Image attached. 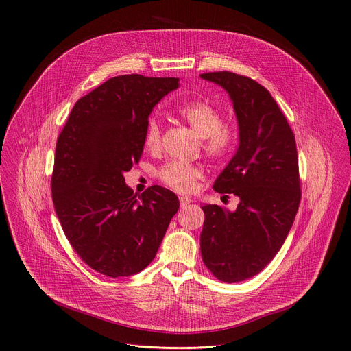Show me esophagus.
<instances>
[{"mask_svg": "<svg viewBox=\"0 0 351 351\" xmlns=\"http://www.w3.org/2000/svg\"><path fill=\"white\" fill-rule=\"evenodd\" d=\"M193 200H192V197H188V196H180L179 197V203H180V206L183 207V206H188V204H191Z\"/></svg>", "mask_w": 351, "mask_h": 351, "instance_id": "esophagus-1", "label": "esophagus"}]
</instances>
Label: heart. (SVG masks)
Wrapping results in <instances>:
<instances>
[{
	"mask_svg": "<svg viewBox=\"0 0 351 351\" xmlns=\"http://www.w3.org/2000/svg\"><path fill=\"white\" fill-rule=\"evenodd\" d=\"M172 112L179 120L188 124L199 136L203 152L212 159H224L236 148L239 132L231 123L223 121V112L207 100H186L179 103ZM162 130L155 117L147 121L144 131V145L148 151L156 152L160 148ZM203 171L200 167L182 162H169L158 171L159 180L176 192H192Z\"/></svg>",
	"mask_w": 351,
	"mask_h": 351,
	"instance_id": "b5f03b06",
	"label": "heart"
}]
</instances>
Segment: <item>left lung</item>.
Here are the masks:
<instances>
[{
    "label": "left lung",
    "mask_w": 351,
    "mask_h": 351,
    "mask_svg": "<svg viewBox=\"0 0 351 351\" xmlns=\"http://www.w3.org/2000/svg\"><path fill=\"white\" fill-rule=\"evenodd\" d=\"M202 79L220 84L232 100L240 145L215 182V191L236 195V212L206 204L200 234L207 269L227 284L261 272L282 247L300 203L296 143L287 117L271 93L254 79L210 72Z\"/></svg>",
    "instance_id": "left-lung-1"
}]
</instances>
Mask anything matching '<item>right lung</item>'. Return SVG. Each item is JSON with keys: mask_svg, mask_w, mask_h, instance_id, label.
<instances>
[{"mask_svg": "<svg viewBox=\"0 0 351 351\" xmlns=\"http://www.w3.org/2000/svg\"><path fill=\"white\" fill-rule=\"evenodd\" d=\"M178 82L111 77L75 104L58 136L55 212L84 264L110 278L148 267L179 208L178 196L158 184L136 199L123 176L143 155L152 108Z\"/></svg>", "mask_w": 351, "mask_h": 351, "instance_id": "1", "label": "right lung"}]
</instances>
